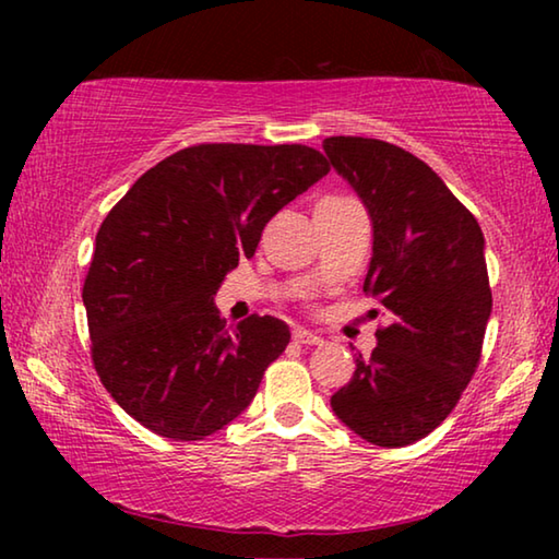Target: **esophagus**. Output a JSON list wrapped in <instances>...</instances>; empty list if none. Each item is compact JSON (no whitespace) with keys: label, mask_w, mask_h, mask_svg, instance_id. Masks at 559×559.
I'll return each mask as SVG.
<instances>
[{"label":"esophagus","mask_w":559,"mask_h":559,"mask_svg":"<svg viewBox=\"0 0 559 559\" xmlns=\"http://www.w3.org/2000/svg\"><path fill=\"white\" fill-rule=\"evenodd\" d=\"M293 340H296L298 345H323V337H318L316 333H310V330H306V328L293 330Z\"/></svg>","instance_id":"1"}]
</instances>
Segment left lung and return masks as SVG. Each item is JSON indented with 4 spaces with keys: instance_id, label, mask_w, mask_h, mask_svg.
<instances>
[{
    "instance_id": "left-lung-1",
    "label": "left lung",
    "mask_w": 559,
    "mask_h": 559,
    "mask_svg": "<svg viewBox=\"0 0 559 559\" xmlns=\"http://www.w3.org/2000/svg\"><path fill=\"white\" fill-rule=\"evenodd\" d=\"M323 150L372 216L362 290L390 316L370 359L357 355L353 380L330 404L374 447H409L453 412L480 362L493 308L484 231L406 150L353 135L325 138Z\"/></svg>"
}]
</instances>
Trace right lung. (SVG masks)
Instances as JSON below:
<instances>
[{
  "label": "right lung",
  "instance_id": "1",
  "mask_svg": "<svg viewBox=\"0 0 559 559\" xmlns=\"http://www.w3.org/2000/svg\"><path fill=\"white\" fill-rule=\"evenodd\" d=\"M328 173L308 145L204 143L150 167L108 212L83 306L93 367L132 419L200 441L251 404L290 330L257 313L226 325L214 293L271 216Z\"/></svg>",
  "mask_w": 559,
  "mask_h": 559
}]
</instances>
